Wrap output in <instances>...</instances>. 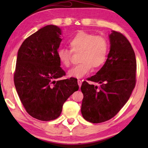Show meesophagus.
Wrapping results in <instances>:
<instances>
[{"instance_id":"obj_1","label":"esophagus","mask_w":148,"mask_h":148,"mask_svg":"<svg viewBox=\"0 0 148 148\" xmlns=\"http://www.w3.org/2000/svg\"><path fill=\"white\" fill-rule=\"evenodd\" d=\"M82 80H80V79H78V80H77V84H78V86H79V87H81V86H82Z\"/></svg>"}]
</instances>
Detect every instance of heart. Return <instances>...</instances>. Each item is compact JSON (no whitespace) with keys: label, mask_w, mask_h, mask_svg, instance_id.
Here are the masks:
<instances>
[{"label":"heart","mask_w":148,"mask_h":148,"mask_svg":"<svg viewBox=\"0 0 148 148\" xmlns=\"http://www.w3.org/2000/svg\"><path fill=\"white\" fill-rule=\"evenodd\" d=\"M69 49H59L57 56L61 64L68 68L72 63V55L80 53L79 62L68 72L70 77L82 78L92 71L103 66L107 59L109 44L102 36L80 31L69 40Z\"/></svg>","instance_id":"b5f03b06"}]
</instances>
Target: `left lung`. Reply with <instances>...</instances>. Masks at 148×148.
Returning a JSON list of instances; mask_svg holds the SVG:
<instances>
[{
	"mask_svg": "<svg viewBox=\"0 0 148 148\" xmlns=\"http://www.w3.org/2000/svg\"><path fill=\"white\" fill-rule=\"evenodd\" d=\"M110 50L105 64L89 81L99 86L82 83L84 95L81 112L84 118L92 123L112 119L128 101L136 85V60L128 40L121 32L110 35Z\"/></svg>",
	"mask_w": 148,
	"mask_h": 148,
	"instance_id": "1",
	"label": "left lung"
}]
</instances>
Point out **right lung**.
<instances>
[{
    "instance_id": "obj_1",
    "label": "right lung",
    "mask_w": 148,
    "mask_h": 148,
    "mask_svg": "<svg viewBox=\"0 0 148 148\" xmlns=\"http://www.w3.org/2000/svg\"><path fill=\"white\" fill-rule=\"evenodd\" d=\"M61 34L59 27L47 25L25 40L17 53L15 87L27 113L41 121L59 117L64 102L79 89L74 77L56 80L66 75L57 56Z\"/></svg>"
}]
</instances>
